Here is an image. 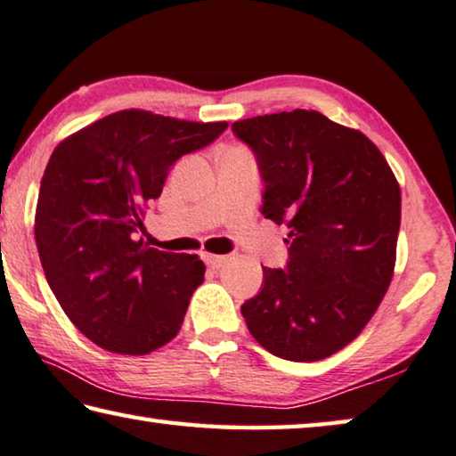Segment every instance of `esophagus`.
Instances as JSON below:
<instances>
[{"instance_id":"1","label":"esophagus","mask_w":456,"mask_h":456,"mask_svg":"<svg viewBox=\"0 0 456 456\" xmlns=\"http://www.w3.org/2000/svg\"><path fill=\"white\" fill-rule=\"evenodd\" d=\"M202 259L208 267H221L227 262V256H215V254H202Z\"/></svg>"}]
</instances>
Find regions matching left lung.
<instances>
[{"label": "left lung", "mask_w": 456, "mask_h": 456, "mask_svg": "<svg viewBox=\"0 0 456 456\" xmlns=\"http://www.w3.org/2000/svg\"><path fill=\"white\" fill-rule=\"evenodd\" d=\"M264 180L262 215L290 229L284 267H264L245 324L272 355L319 361L355 338L392 281L402 197L371 140L319 111L235 121Z\"/></svg>", "instance_id": "obj_1"}]
</instances>
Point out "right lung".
Wrapping results in <instances>:
<instances>
[{"mask_svg": "<svg viewBox=\"0 0 456 456\" xmlns=\"http://www.w3.org/2000/svg\"><path fill=\"white\" fill-rule=\"evenodd\" d=\"M225 129V121L127 110L53 151L36 207V245L50 290L93 343L146 355L176 337L205 264L150 248L142 237L143 208L160 197L178 158L207 148Z\"/></svg>", "mask_w": 456, "mask_h": 456, "instance_id": "obj_1", "label": "right lung"}]
</instances>
